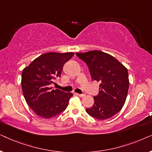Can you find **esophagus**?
Here are the masks:
<instances>
[{
	"label": "esophagus",
	"instance_id": "obj_1",
	"mask_svg": "<svg viewBox=\"0 0 152 152\" xmlns=\"http://www.w3.org/2000/svg\"><path fill=\"white\" fill-rule=\"evenodd\" d=\"M77 95H78V96L80 97H83L85 96V94H84V93H82V94H78V93H77Z\"/></svg>",
	"mask_w": 152,
	"mask_h": 152
}]
</instances>
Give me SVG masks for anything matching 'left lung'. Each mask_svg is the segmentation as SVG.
I'll return each instance as SVG.
<instances>
[{"instance_id":"left-lung-1","label":"left lung","mask_w":152,"mask_h":152,"mask_svg":"<svg viewBox=\"0 0 152 152\" xmlns=\"http://www.w3.org/2000/svg\"><path fill=\"white\" fill-rule=\"evenodd\" d=\"M88 66L91 79L100 83L94 104L86 109L91 117L106 120L118 113L125 102L129 90L127 69L115 57L99 50L77 53Z\"/></svg>"}]
</instances>
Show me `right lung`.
I'll return each mask as SVG.
<instances>
[{
    "mask_svg": "<svg viewBox=\"0 0 152 152\" xmlns=\"http://www.w3.org/2000/svg\"><path fill=\"white\" fill-rule=\"evenodd\" d=\"M73 55V53L43 54L23 70V93L27 104L37 115L48 119L68 107L72 93L55 90L50 85L61 77L64 64Z\"/></svg>",
    "mask_w": 152,
    "mask_h": 152,
    "instance_id": "1",
    "label": "right lung"
}]
</instances>
